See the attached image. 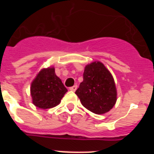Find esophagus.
Segmentation results:
<instances>
[{"instance_id":"1","label":"esophagus","mask_w":154,"mask_h":154,"mask_svg":"<svg viewBox=\"0 0 154 154\" xmlns=\"http://www.w3.org/2000/svg\"><path fill=\"white\" fill-rule=\"evenodd\" d=\"M69 89H70L71 91H72V92H75V91L77 89V85H73V86L70 87V88H69Z\"/></svg>"}]
</instances>
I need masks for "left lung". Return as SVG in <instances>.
<instances>
[{"instance_id":"1","label":"left lung","mask_w":154,"mask_h":154,"mask_svg":"<svg viewBox=\"0 0 154 154\" xmlns=\"http://www.w3.org/2000/svg\"><path fill=\"white\" fill-rule=\"evenodd\" d=\"M75 94L85 108L96 114L109 112L116 102V89L111 73L103 63L86 65Z\"/></svg>"}]
</instances>
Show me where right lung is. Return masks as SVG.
<instances>
[{
	"instance_id": "add662e5",
	"label": "right lung",
	"mask_w": 154,
	"mask_h": 154,
	"mask_svg": "<svg viewBox=\"0 0 154 154\" xmlns=\"http://www.w3.org/2000/svg\"><path fill=\"white\" fill-rule=\"evenodd\" d=\"M67 91L62 80L55 75L54 68L42 69L31 86L34 105L43 109L56 106Z\"/></svg>"
}]
</instances>
